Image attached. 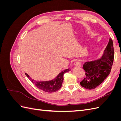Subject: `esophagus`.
Wrapping results in <instances>:
<instances>
[{"label": "esophagus", "instance_id": "esophagus-1", "mask_svg": "<svg viewBox=\"0 0 121 121\" xmlns=\"http://www.w3.org/2000/svg\"><path fill=\"white\" fill-rule=\"evenodd\" d=\"M74 65L76 67H81V64L80 63V62L78 61H75L74 64Z\"/></svg>", "mask_w": 121, "mask_h": 121}]
</instances>
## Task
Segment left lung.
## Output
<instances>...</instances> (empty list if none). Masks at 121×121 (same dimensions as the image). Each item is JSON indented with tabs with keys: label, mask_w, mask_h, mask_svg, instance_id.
I'll return each mask as SVG.
<instances>
[{
	"label": "left lung",
	"mask_w": 121,
	"mask_h": 121,
	"mask_svg": "<svg viewBox=\"0 0 121 121\" xmlns=\"http://www.w3.org/2000/svg\"><path fill=\"white\" fill-rule=\"evenodd\" d=\"M114 58L112 40L109 38L104 54L99 59L86 61L83 68L86 77L80 82V85L87 89H93L103 82L111 73Z\"/></svg>",
	"instance_id": "obj_1"
}]
</instances>
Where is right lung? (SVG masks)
<instances>
[{"label": "right lung", "mask_w": 121, "mask_h": 121, "mask_svg": "<svg viewBox=\"0 0 121 121\" xmlns=\"http://www.w3.org/2000/svg\"><path fill=\"white\" fill-rule=\"evenodd\" d=\"M69 71V69H65L60 73V74L53 80L46 81H36L31 79L27 73H25V74L38 88L45 91V92L51 93L56 92L60 88L64 80V74Z\"/></svg>", "instance_id": "1"}]
</instances>
